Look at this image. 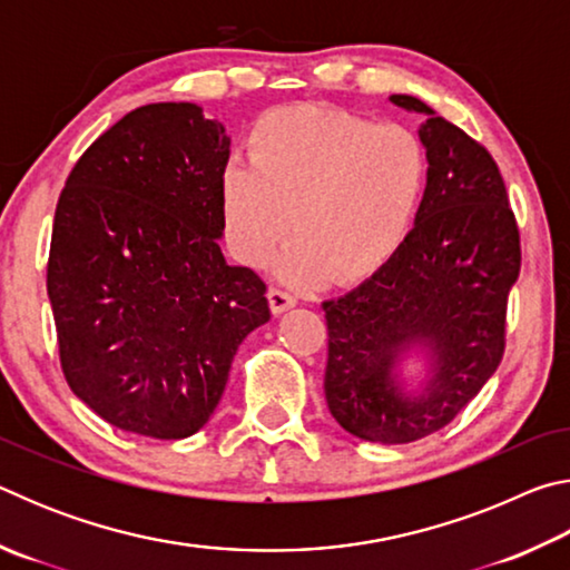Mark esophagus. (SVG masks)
<instances>
[{"instance_id":"34e87169","label":"esophagus","mask_w":570,"mask_h":570,"mask_svg":"<svg viewBox=\"0 0 570 570\" xmlns=\"http://www.w3.org/2000/svg\"><path fill=\"white\" fill-rule=\"evenodd\" d=\"M268 306H272L274 314H284L286 308L296 306V296H292L284 288H268Z\"/></svg>"}]
</instances>
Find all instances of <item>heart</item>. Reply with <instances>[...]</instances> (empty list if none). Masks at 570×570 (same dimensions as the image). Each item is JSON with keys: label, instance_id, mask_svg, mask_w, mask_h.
Wrapping results in <instances>:
<instances>
[{"label": "heart", "instance_id": "obj_1", "mask_svg": "<svg viewBox=\"0 0 570 570\" xmlns=\"http://www.w3.org/2000/svg\"><path fill=\"white\" fill-rule=\"evenodd\" d=\"M428 186V156L402 125L302 105L250 135V166L230 160L218 200L226 238L248 266L284 244L278 274L294 286L360 284L404 246Z\"/></svg>", "mask_w": 570, "mask_h": 570}]
</instances>
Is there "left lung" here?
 <instances>
[{
    "label": "left lung",
    "instance_id": "8db88e82",
    "mask_svg": "<svg viewBox=\"0 0 570 570\" xmlns=\"http://www.w3.org/2000/svg\"><path fill=\"white\" fill-rule=\"evenodd\" d=\"M390 100L424 115L417 135L428 186L392 262L322 304L330 330L324 394L350 435L404 445L455 420L503 360L520 236L493 156L412 95ZM410 353L425 356L420 391L403 382Z\"/></svg>",
    "mask_w": 570,
    "mask_h": 570
}]
</instances>
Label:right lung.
Returning a JSON list of instances; mask_svg holds the SVG:
<instances>
[{"label": "right lung", "mask_w": 570, "mask_h": 570, "mask_svg": "<svg viewBox=\"0 0 570 570\" xmlns=\"http://www.w3.org/2000/svg\"><path fill=\"white\" fill-rule=\"evenodd\" d=\"M228 153L196 102L142 105L82 153L57 200L47 294L62 372L112 428L196 435L238 344L272 320L266 284L218 246Z\"/></svg>", "instance_id": "right-lung-1"}]
</instances>
